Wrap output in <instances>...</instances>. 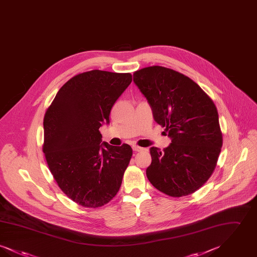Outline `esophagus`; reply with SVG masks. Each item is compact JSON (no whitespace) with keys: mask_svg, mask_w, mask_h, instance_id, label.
I'll use <instances>...</instances> for the list:
<instances>
[{"mask_svg":"<svg viewBox=\"0 0 257 257\" xmlns=\"http://www.w3.org/2000/svg\"><path fill=\"white\" fill-rule=\"evenodd\" d=\"M133 150L136 152H140V151H144L145 148L144 147H138V146H133Z\"/></svg>","mask_w":257,"mask_h":257,"instance_id":"1","label":"esophagus"}]
</instances>
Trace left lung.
<instances>
[{
  "mask_svg": "<svg viewBox=\"0 0 257 257\" xmlns=\"http://www.w3.org/2000/svg\"><path fill=\"white\" fill-rule=\"evenodd\" d=\"M133 79L154 120L171 139L163 151L150 148L148 180L173 197L195 193L212 175L222 147L214 102L192 79L171 68L148 66L134 72Z\"/></svg>",
  "mask_w": 257,
  "mask_h": 257,
  "instance_id": "left-lung-1",
  "label": "left lung"
}]
</instances>
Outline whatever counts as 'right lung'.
Masks as SVG:
<instances>
[{
    "label": "right lung",
    "mask_w": 257,
    "mask_h": 257,
    "mask_svg": "<svg viewBox=\"0 0 257 257\" xmlns=\"http://www.w3.org/2000/svg\"><path fill=\"white\" fill-rule=\"evenodd\" d=\"M132 82L130 73L91 70L58 91L43 120V152L61 191L81 206L101 207L117 194L133 151L102 142L113 104Z\"/></svg>",
    "instance_id": "add662e5"
}]
</instances>
